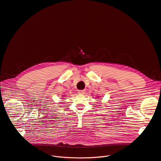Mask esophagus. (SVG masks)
<instances>
[{
  "label": "esophagus",
  "instance_id": "34e87169",
  "mask_svg": "<svg viewBox=\"0 0 161 161\" xmlns=\"http://www.w3.org/2000/svg\"><path fill=\"white\" fill-rule=\"evenodd\" d=\"M78 92L80 95H83L85 93V90H78Z\"/></svg>",
  "mask_w": 161,
  "mask_h": 161
}]
</instances>
